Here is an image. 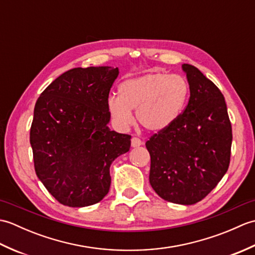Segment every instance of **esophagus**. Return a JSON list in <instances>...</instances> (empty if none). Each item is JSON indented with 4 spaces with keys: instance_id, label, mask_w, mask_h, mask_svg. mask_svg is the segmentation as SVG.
Masks as SVG:
<instances>
[{
    "instance_id": "esophagus-1",
    "label": "esophagus",
    "mask_w": 255,
    "mask_h": 255,
    "mask_svg": "<svg viewBox=\"0 0 255 255\" xmlns=\"http://www.w3.org/2000/svg\"><path fill=\"white\" fill-rule=\"evenodd\" d=\"M142 144V141L137 137H132L131 138V147L132 148H136V147H140V145Z\"/></svg>"
}]
</instances>
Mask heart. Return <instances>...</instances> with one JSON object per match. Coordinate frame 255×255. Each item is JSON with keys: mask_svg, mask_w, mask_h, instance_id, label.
I'll use <instances>...</instances> for the list:
<instances>
[{"mask_svg": "<svg viewBox=\"0 0 255 255\" xmlns=\"http://www.w3.org/2000/svg\"><path fill=\"white\" fill-rule=\"evenodd\" d=\"M118 94L107 99L108 113L119 128L133 123L136 111L139 124L149 131L158 132L170 127L180 115L188 95V85L180 75L148 73L125 80Z\"/></svg>", "mask_w": 255, "mask_h": 255, "instance_id": "obj_1", "label": "heart"}]
</instances>
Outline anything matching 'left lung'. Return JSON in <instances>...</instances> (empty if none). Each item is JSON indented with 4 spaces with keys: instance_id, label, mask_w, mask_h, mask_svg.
<instances>
[{
    "instance_id": "obj_1",
    "label": "left lung",
    "mask_w": 255,
    "mask_h": 255,
    "mask_svg": "<svg viewBox=\"0 0 255 255\" xmlns=\"http://www.w3.org/2000/svg\"><path fill=\"white\" fill-rule=\"evenodd\" d=\"M182 70L189 85L185 111L145 147L155 193L167 202L193 205L207 196L228 170L232 130L220 90L194 66L184 63Z\"/></svg>"
}]
</instances>
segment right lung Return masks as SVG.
Here are the masks:
<instances>
[{
	"instance_id": "obj_1",
	"label": "right lung",
	"mask_w": 255,
	"mask_h": 255,
	"mask_svg": "<svg viewBox=\"0 0 255 255\" xmlns=\"http://www.w3.org/2000/svg\"><path fill=\"white\" fill-rule=\"evenodd\" d=\"M118 68H74L38 97L30 128L36 174L59 203L85 207L111 186L110 167L130 149L129 134L111 130L107 110Z\"/></svg>"
}]
</instances>
